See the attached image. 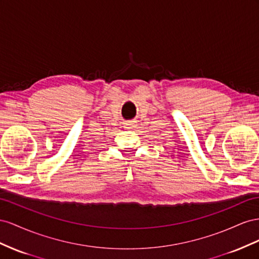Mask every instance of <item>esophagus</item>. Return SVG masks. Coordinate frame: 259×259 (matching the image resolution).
Returning <instances> with one entry per match:
<instances>
[{
    "mask_svg": "<svg viewBox=\"0 0 259 259\" xmlns=\"http://www.w3.org/2000/svg\"><path fill=\"white\" fill-rule=\"evenodd\" d=\"M123 127L125 129H132L136 127V121L135 120H128L123 123Z\"/></svg>",
    "mask_w": 259,
    "mask_h": 259,
    "instance_id": "1",
    "label": "esophagus"
}]
</instances>
